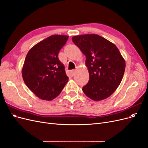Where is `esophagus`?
Wrapping results in <instances>:
<instances>
[{
	"label": "esophagus",
	"instance_id": "34e87169",
	"mask_svg": "<svg viewBox=\"0 0 148 148\" xmlns=\"http://www.w3.org/2000/svg\"><path fill=\"white\" fill-rule=\"evenodd\" d=\"M75 71H76L75 70H71V71H70V74H71V76H73V75H75Z\"/></svg>",
	"mask_w": 148,
	"mask_h": 148
}]
</instances>
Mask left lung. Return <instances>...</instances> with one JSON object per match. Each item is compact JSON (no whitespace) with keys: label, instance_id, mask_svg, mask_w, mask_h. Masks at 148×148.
<instances>
[{"label":"left lung","instance_id":"1","mask_svg":"<svg viewBox=\"0 0 148 148\" xmlns=\"http://www.w3.org/2000/svg\"><path fill=\"white\" fill-rule=\"evenodd\" d=\"M72 41L86 56L89 79L83 92L94 101L106 99L119 86L125 62L113 43L97 34L75 36Z\"/></svg>","mask_w":148,"mask_h":148}]
</instances>
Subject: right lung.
I'll use <instances>...</instances> for the list:
<instances>
[{"instance_id":"right-lung-1","label":"right lung","mask_w":148,"mask_h":148,"mask_svg":"<svg viewBox=\"0 0 148 148\" xmlns=\"http://www.w3.org/2000/svg\"><path fill=\"white\" fill-rule=\"evenodd\" d=\"M68 38L64 35L51 36L36 44L26 55L22 76L26 86L40 99H53L69 81L58 57Z\"/></svg>"}]
</instances>
